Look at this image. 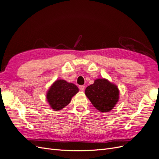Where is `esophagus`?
<instances>
[{
	"label": "esophagus",
	"mask_w": 159,
	"mask_h": 159,
	"mask_svg": "<svg viewBox=\"0 0 159 159\" xmlns=\"http://www.w3.org/2000/svg\"><path fill=\"white\" fill-rule=\"evenodd\" d=\"M79 89H80L81 91H84V90L85 89V86H84V85H80Z\"/></svg>",
	"instance_id": "obj_1"
}]
</instances>
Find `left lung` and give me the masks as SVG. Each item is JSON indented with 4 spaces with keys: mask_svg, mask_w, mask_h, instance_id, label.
Returning a JSON list of instances; mask_svg holds the SVG:
<instances>
[{
    "mask_svg": "<svg viewBox=\"0 0 159 159\" xmlns=\"http://www.w3.org/2000/svg\"><path fill=\"white\" fill-rule=\"evenodd\" d=\"M85 94L98 110L109 112L118 102L119 91L117 86L107 80L98 79L87 87Z\"/></svg>",
    "mask_w": 159,
    "mask_h": 159,
    "instance_id": "8db88e82",
    "label": "left lung"
}]
</instances>
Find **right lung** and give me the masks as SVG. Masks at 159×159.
Returning <instances> with one entry per match:
<instances>
[{
  "instance_id": "add662e5",
  "label": "right lung",
  "mask_w": 159,
  "mask_h": 159,
  "mask_svg": "<svg viewBox=\"0 0 159 159\" xmlns=\"http://www.w3.org/2000/svg\"><path fill=\"white\" fill-rule=\"evenodd\" d=\"M78 91V88L75 84L64 80H58L49 89L46 98L50 107L55 111H58L68 105L71 98Z\"/></svg>"
}]
</instances>
